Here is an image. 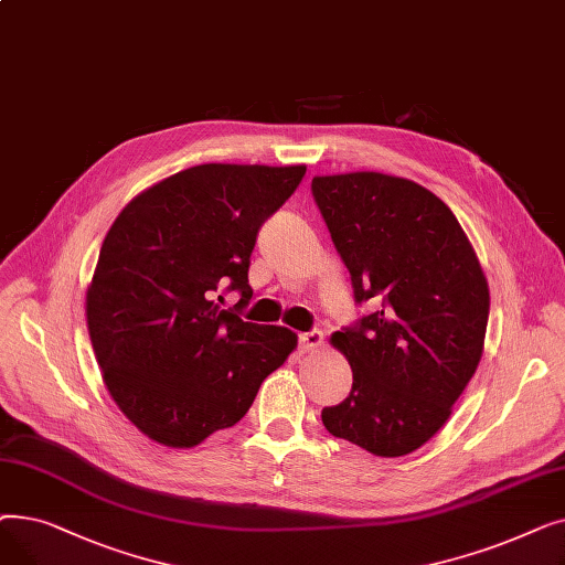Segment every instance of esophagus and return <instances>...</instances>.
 <instances>
[{
    "mask_svg": "<svg viewBox=\"0 0 565 565\" xmlns=\"http://www.w3.org/2000/svg\"><path fill=\"white\" fill-rule=\"evenodd\" d=\"M320 345H322V332H320V330H311V332L300 334V348H302L305 352L318 350Z\"/></svg>",
    "mask_w": 565,
    "mask_h": 565,
    "instance_id": "1",
    "label": "esophagus"
}]
</instances>
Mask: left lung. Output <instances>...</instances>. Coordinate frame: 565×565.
Masks as SVG:
<instances>
[{
    "instance_id": "obj_1",
    "label": "left lung",
    "mask_w": 565,
    "mask_h": 565,
    "mask_svg": "<svg viewBox=\"0 0 565 565\" xmlns=\"http://www.w3.org/2000/svg\"><path fill=\"white\" fill-rule=\"evenodd\" d=\"M311 192L354 305H377L332 334L352 390L322 424L373 456L412 454L447 424L481 362L490 292L479 258L449 205L407 178L316 175Z\"/></svg>"
}]
</instances>
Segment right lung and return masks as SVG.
Listing matches in <instances>:
<instances>
[{
  "label": "right lung",
  "mask_w": 565,
  "mask_h": 565,
  "mask_svg": "<svg viewBox=\"0 0 565 565\" xmlns=\"http://www.w3.org/2000/svg\"><path fill=\"white\" fill-rule=\"evenodd\" d=\"M305 164H199L132 199L111 224L86 292L103 380L126 417L164 447L231 428L298 345L241 318L263 222L298 190ZM237 289L242 302L218 307Z\"/></svg>",
  "instance_id": "1"
}]
</instances>
